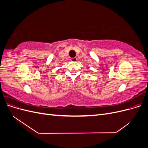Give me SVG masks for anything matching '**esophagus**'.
Returning <instances> with one entry per match:
<instances>
[{
	"instance_id": "1",
	"label": "esophagus",
	"mask_w": 148,
	"mask_h": 148,
	"mask_svg": "<svg viewBox=\"0 0 148 148\" xmlns=\"http://www.w3.org/2000/svg\"><path fill=\"white\" fill-rule=\"evenodd\" d=\"M77 57H73V58H71L70 59V60L71 61V62H77Z\"/></svg>"
}]
</instances>
